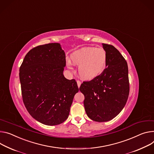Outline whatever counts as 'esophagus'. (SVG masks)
<instances>
[{
	"instance_id": "obj_1",
	"label": "esophagus",
	"mask_w": 154,
	"mask_h": 154,
	"mask_svg": "<svg viewBox=\"0 0 154 154\" xmlns=\"http://www.w3.org/2000/svg\"><path fill=\"white\" fill-rule=\"evenodd\" d=\"M77 83L78 87L80 88V85H81V82L79 81V80H77Z\"/></svg>"
}]
</instances>
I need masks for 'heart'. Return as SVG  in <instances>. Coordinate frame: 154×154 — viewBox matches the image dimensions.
<instances>
[{
    "label": "heart",
    "mask_w": 154,
    "mask_h": 154,
    "mask_svg": "<svg viewBox=\"0 0 154 154\" xmlns=\"http://www.w3.org/2000/svg\"><path fill=\"white\" fill-rule=\"evenodd\" d=\"M72 63L78 67L79 77L83 80L90 81L100 75L107 64V54L102 48L83 47L71 55ZM71 69V63H67Z\"/></svg>",
    "instance_id": "obj_1"
}]
</instances>
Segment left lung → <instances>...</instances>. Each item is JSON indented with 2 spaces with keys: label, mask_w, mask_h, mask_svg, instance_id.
<instances>
[{
  "label": "left lung",
  "mask_w": 154,
  "mask_h": 154,
  "mask_svg": "<svg viewBox=\"0 0 154 154\" xmlns=\"http://www.w3.org/2000/svg\"><path fill=\"white\" fill-rule=\"evenodd\" d=\"M106 52V68L79 88L88 117L95 122H107L116 117L127 103L130 91L127 61L114 46L103 44Z\"/></svg>",
  "instance_id": "left-lung-1"
}]
</instances>
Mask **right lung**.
Segmentation results:
<instances>
[{
  "label": "right lung",
  "instance_id": "right-lung-1",
  "mask_svg": "<svg viewBox=\"0 0 154 154\" xmlns=\"http://www.w3.org/2000/svg\"><path fill=\"white\" fill-rule=\"evenodd\" d=\"M66 55L60 44L37 46L26 54L20 68L23 103L29 114L46 125H57L69 115L79 91L74 79L63 75Z\"/></svg>",
  "mask_w": 154,
  "mask_h": 154
}]
</instances>
